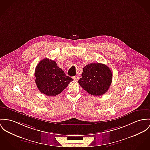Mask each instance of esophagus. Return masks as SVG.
Instances as JSON below:
<instances>
[{
	"label": "esophagus",
	"mask_w": 150,
	"mask_h": 150,
	"mask_svg": "<svg viewBox=\"0 0 150 150\" xmlns=\"http://www.w3.org/2000/svg\"><path fill=\"white\" fill-rule=\"evenodd\" d=\"M72 78H73V79H74V81H78V80L79 79V78H78V76H74Z\"/></svg>",
	"instance_id": "obj_1"
}]
</instances>
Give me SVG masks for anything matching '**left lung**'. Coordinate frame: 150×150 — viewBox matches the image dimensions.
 <instances>
[{"mask_svg":"<svg viewBox=\"0 0 150 150\" xmlns=\"http://www.w3.org/2000/svg\"><path fill=\"white\" fill-rule=\"evenodd\" d=\"M112 79L111 71L105 64L90 63L83 68L78 83L88 93L100 96L108 91Z\"/></svg>","mask_w":150,"mask_h":150,"instance_id":"8db88e82","label":"left lung"}]
</instances>
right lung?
Returning a JSON list of instances; mask_svg holds the SVG:
<instances>
[{"instance_id":"add662e5","label":"right lung","mask_w":150,"mask_h":150,"mask_svg":"<svg viewBox=\"0 0 150 150\" xmlns=\"http://www.w3.org/2000/svg\"><path fill=\"white\" fill-rule=\"evenodd\" d=\"M35 83L39 90L47 96H56L62 92L73 79L67 76L54 60L45 58L36 66Z\"/></svg>"}]
</instances>
